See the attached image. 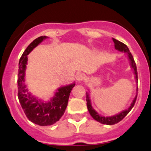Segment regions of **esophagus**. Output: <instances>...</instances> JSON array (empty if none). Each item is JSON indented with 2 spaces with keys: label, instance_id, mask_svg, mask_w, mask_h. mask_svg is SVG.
<instances>
[{
  "label": "esophagus",
  "instance_id": "34e87169",
  "mask_svg": "<svg viewBox=\"0 0 151 151\" xmlns=\"http://www.w3.org/2000/svg\"><path fill=\"white\" fill-rule=\"evenodd\" d=\"M76 79H77V81H83L85 79V75H84V74L79 73L77 74V76H76Z\"/></svg>",
  "mask_w": 151,
  "mask_h": 151
}]
</instances>
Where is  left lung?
I'll return each instance as SVG.
<instances>
[{"label":"left lung","mask_w":151,"mask_h":151,"mask_svg":"<svg viewBox=\"0 0 151 151\" xmlns=\"http://www.w3.org/2000/svg\"><path fill=\"white\" fill-rule=\"evenodd\" d=\"M112 40H113L114 42V46H115L116 49L117 50H119V51L121 52H126L128 54L129 60L130 62H131V67H132V68L133 69V70H134V74L135 75H136V80L138 81V72H137V67H136V62L134 61V59L133 58V55H131V52H130L129 49L128 48V47L124 44V43L121 42L120 41L114 39V38H112ZM136 98H137V96L135 97L134 100H133L132 103H131V106H130L129 109H126L125 111H123L122 112H121L120 114H117V115L113 116H109V117L101 116L99 115V114L95 111V110L92 108V106H91V101H90L89 96L88 93H86V106H87L88 111H89L90 115L93 117V119H95L96 121H99V122L101 123V124H106V125H114V124H117V123L120 122V121L129 113L130 111H131L133 107L134 106V104L136 101Z\"/></svg>","instance_id":"obj_1"}]
</instances>
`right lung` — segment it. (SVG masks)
<instances>
[{
    "label": "right lung",
    "instance_id": "1",
    "mask_svg": "<svg viewBox=\"0 0 151 151\" xmlns=\"http://www.w3.org/2000/svg\"><path fill=\"white\" fill-rule=\"evenodd\" d=\"M45 38L46 36L37 37L26 48L20 58L18 74V96L20 105L29 120L42 126L52 125L60 120L67 106L71 91L75 85V84H72L60 88L55 96L47 103L37 100L27 91L24 83L27 55Z\"/></svg>",
    "mask_w": 151,
    "mask_h": 151
}]
</instances>
